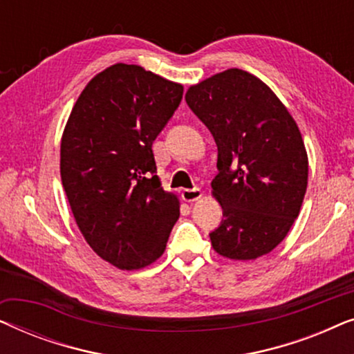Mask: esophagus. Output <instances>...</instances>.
<instances>
[{
  "mask_svg": "<svg viewBox=\"0 0 354 354\" xmlns=\"http://www.w3.org/2000/svg\"><path fill=\"white\" fill-rule=\"evenodd\" d=\"M201 195H203V193H201V190H200V188H198V187L190 188V190H188V188H187V190L182 192V198H183V200H185V201H188V203L196 201L198 198H201Z\"/></svg>",
  "mask_w": 354,
  "mask_h": 354,
  "instance_id": "obj_1",
  "label": "esophagus"
}]
</instances>
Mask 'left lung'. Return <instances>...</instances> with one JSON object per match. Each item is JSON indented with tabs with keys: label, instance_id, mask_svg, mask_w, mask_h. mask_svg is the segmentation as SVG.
Masks as SVG:
<instances>
[{
	"label": "left lung",
	"instance_id": "obj_1",
	"mask_svg": "<svg viewBox=\"0 0 354 354\" xmlns=\"http://www.w3.org/2000/svg\"><path fill=\"white\" fill-rule=\"evenodd\" d=\"M187 104L217 145L211 187L222 222L212 248L230 259L268 254L288 234L308 185V156L287 108L258 77L229 69L190 86Z\"/></svg>",
	"mask_w": 354,
	"mask_h": 354
}]
</instances>
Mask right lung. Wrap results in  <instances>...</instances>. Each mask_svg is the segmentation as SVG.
Wrapping results in <instances>:
<instances>
[{"label": "right lung", "instance_id": "add662e5", "mask_svg": "<svg viewBox=\"0 0 354 354\" xmlns=\"http://www.w3.org/2000/svg\"><path fill=\"white\" fill-rule=\"evenodd\" d=\"M182 95V85L143 67L114 64L90 80L67 120L62 187L86 243L119 269L156 261L180 216L154 176L153 142Z\"/></svg>", "mask_w": 354, "mask_h": 354}]
</instances>
